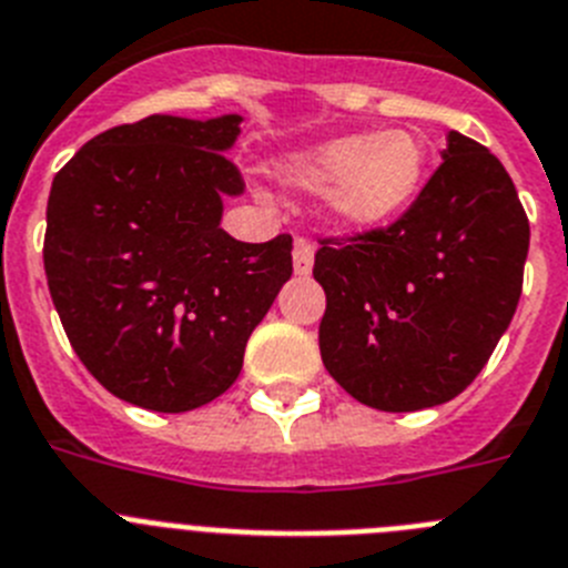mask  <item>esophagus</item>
<instances>
[{"instance_id": "34e87169", "label": "esophagus", "mask_w": 568, "mask_h": 568, "mask_svg": "<svg viewBox=\"0 0 568 568\" xmlns=\"http://www.w3.org/2000/svg\"><path fill=\"white\" fill-rule=\"evenodd\" d=\"M314 268V245L308 240H297L294 243V274L297 277H308Z\"/></svg>"}]
</instances>
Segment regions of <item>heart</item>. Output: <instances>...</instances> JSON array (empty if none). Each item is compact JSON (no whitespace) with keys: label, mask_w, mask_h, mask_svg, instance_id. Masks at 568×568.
Listing matches in <instances>:
<instances>
[{"label":"heart","mask_w":568,"mask_h":568,"mask_svg":"<svg viewBox=\"0 0 568 568\" xmlns=\"http://www.w3.org/2000/svg\"><path fill=\"white\" fill-rule=\"evenodd\" d=\"M428 168V148L414 131H357L323 140L280 162L288 185L328 194L339 225L372 231L392 223L412 205Z\"/></svg>","instance_id":"1"}]
</instances>
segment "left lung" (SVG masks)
I'll use <instances>...</instances> for the list:
<instances>
[{
  "label": "left lung",
  "instance_id": "8db88e82",
  "mask_svg": "<svg viewBox=\"0 0 568 568\" xmlns=\"http://www.w3.org/2000/svg\"><path fill=\"white\" fill-rule=\"evenodd\" d=\"M443 165L386 231L325 240L323 366L379 412L440 406L480 374L515 317L529 220L489 148L448 131Z\"/></svg>",
  "mask_w": 568,
  "mask_h": 568
}]
</instances>
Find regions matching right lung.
<instances>
[{
    "label": "right lung",
    "mask_w": 568,
    "mask_h": 568,
    "mask_svg": "<svg viewBox=\"0 0 568 568\" xmlns=\"http://www.w3.org/2000/svg\"><path fill=\"white\" fill-rule=\"evenodd\" d=\"M243 116L154 113L79 148L48 196L45 274L73 352L102 386L162 414L229 392L291 277V236L240 243L223 200Z\"/></svg>",
    "instance_id": "1"
}]
</instances>
